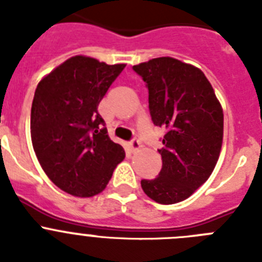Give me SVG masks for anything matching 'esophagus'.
Listing matches in <instances>:
<instances>
[{
    "label": "esophagus",
    "mask_w": 262,
    "mask_h": 262,
    "mask_svg": "<svg viewBox=\"0 0 262 262\" xmlns=\"http://www.w3.org/2000/svg\"><path fill=\"white\" fill-rule=\"evenodd\" d=\"M140 147H142V144H140V142H139L138 139H133V140L129 142V148H131V151L133 152L139 151Z\"/></svg>",
    "instance_id": "obj_1"
}]
</instances>
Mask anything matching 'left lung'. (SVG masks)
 I'll list each match as a JSON object with an SVG mask.
<instances>
[{
    "label": "left lung",
    "mask_w": 262,
    "mask_h": 262,
    "mask_svg": "<svg viewBox=\"0 0 262 262\" xmlns=\"http://www.w3.org/2000/svg\"><path fill=\"white\" fill-rule=\"evenodd\" d=\"M148 88L152 122L164 127L159 149L163 168L142 180L151 200L173 205L186 200L211 176L223 143V108L202 71L173 57L134 66Z\"/></svg>",
    "instance_id": "left-lung-1"
}]
</instances>
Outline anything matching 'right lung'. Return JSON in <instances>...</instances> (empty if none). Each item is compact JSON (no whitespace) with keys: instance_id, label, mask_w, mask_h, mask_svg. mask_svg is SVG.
Instances as JSON below:
<instances>
[{"instance_id":"right-lung-1","label":"right lung","mask_w":262,"mask_h":262,"mask_svg":"<svg viewBox=\"0 0 262 262\" xmlns=\"http://www.w3.org/2000/svg\"><path fill=\"white\" fill-rule=\"evenodd\" d=\"M126 64L77 55L39 81L31 106L32 147L51 181L88 198L105 190L124 149L108 138L98 105Z\"/></svg>"}]
</instances>
